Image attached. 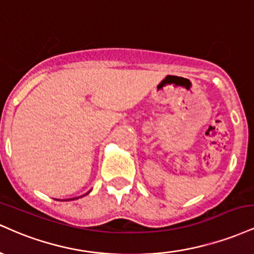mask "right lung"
Wrapping results in <instances>:
<instances>
[{"instance_id":"add662e5","label":"right lung","mask_w":254,"mask_h":254,"mask_svg":"<svg viewBox=\"0 0 254 254\" xmlns=\"http://www.w3.org/2000/svg\"><path fill=\"white\" fill-rule=\"evenodd\" d=\"M86 194H87V193H86Z\"/></svg>"}]
</instances>
